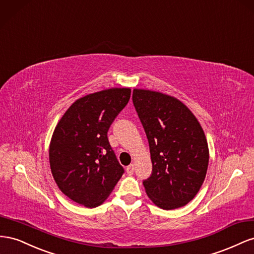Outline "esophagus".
I'll return each instance as SVG.
<instances>
[{"mask_svg":"<svg viewBox=\"0 0 254 254\" xmlns=\"http://www.w3.org/2000/svg\"><path fill=\"white\" fill-rule=\"evenodd\" d=\"M134 170H135V165L134 164H131L127 167V173L128 176H132L134 173Z\"/></svg>","mask_w":254,"mask_h":254,"instance_id":"obj_1","label":"esophagus"}]
</instances>
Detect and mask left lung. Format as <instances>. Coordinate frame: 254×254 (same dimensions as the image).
Here are the masks:
<instances>
[{"label":"left lung","mask_w":254,"mask_h":254,"mask_svg":"<svg viewBox=\"0 0 254 254\" xmlns=\"http://www.w3.org/2000/svg\"><path fill=\"white\" fill-rule=\"evenodd\" d=\"M133 104L149 141L148 197L163 209L186 205L204 182L208 146L203 129L180 100L162 92L134 89Z\"/></svg>","instance_id":"left-lung-1"}]
</instances>
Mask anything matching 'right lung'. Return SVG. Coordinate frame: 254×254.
Wrapping results in <instances>:
<instances>
[{"label": "right lung", "instance_id": "add662e5", "mask_svg": "<svg viewBox=\"0 0 254 254\" xmlns=\"http://www.w3.org/2000/svg\"><path fill=\"white\" fill-rule=\"evenodd\" d=\"M129 97V88L90 93L76 100L57 123L49 149L51 171L62 192L78 204H102L125 172L107 132Z\"/></svg>", "mask_w": 254, "mask_h": 254}]
</instances>
